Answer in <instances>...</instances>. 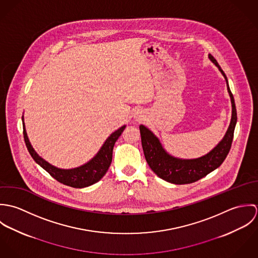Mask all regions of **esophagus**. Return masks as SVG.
<instances>
[{
    "instance_id": "1",
    "label": "esophagus",
    "mask_w": 258,
    "mask_h": 258,
    "mask_svg": "<svg viewBox=\"0 0 258 258\" xmlns=\"http://www.w3.org/2000/svg\"><path fill=\"white\" fill-rule=\"evenodd\" d=\"M135 117H136L137 119H141V118L143 117V115H142V111L137 110V112L135 113Z\"/></svg>"
}]
</instances>
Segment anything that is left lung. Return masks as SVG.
Wrapping results in <instances>:
<instances>
[{
	"mask_svg": "<svg viewBox=\"0 0 258 258\" xmlns=\"http://www.w3.org/2000/svg\"><path fill=\"white\" fill-rule=\"evenodd\" d=\"M209 58L219 68L221 74L225 78L227 91L229 93L232 106V114L229 127L223 139L216 147L207 155L198 159L184 160L175 158L165 151L159 139L147 127H145L144 125H140L139 127L141 133L142 147L148 165L159 178L172 184H190L206 177L208 174L221 166L231 147L234 128L237 121L233 95L229 89L226 75L221 70L216 58L212 54H209Z\"/></svg>",
	"mask_w": 258,
	"mask_h": 258,
	"instance_id": "left-lung-1",
	"label": "left lung"
}]
</instances>
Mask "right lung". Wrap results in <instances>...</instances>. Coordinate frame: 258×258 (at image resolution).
<instances>
[{"instance_id": "right-lung-1", "label": "right lung", "mask_w": 258, "mask_h": 258, "mask_svg": "<svg viewBox=\"0 0 258 258\" xmlns=\"http://www.w3.org/2000/svg\"><path fill=\"white\" fill-rule=\"evenodd\" d=\"M23 120H24V116H23ZM23 127H24V139H25L26 146L28 148L31 156L37 164L41 168H43L57 182L73 186V187L81 188V187L89 186L91 184L97 183L106 174L112 161V152H113L114 144L119 138V136L122 134L126 126L124 125L118 130H116L115 132H113L106 139V141L104 142L103 146L99 150V152L89 162H87L86 164L78 168L70 169V170L58 169L48 164L41 157H39L29 141L27 131L25 128V123H23Z\"/></svg>"}]
</instances>
